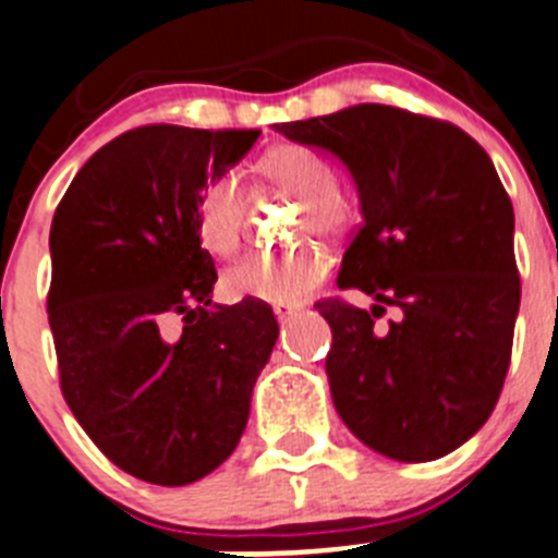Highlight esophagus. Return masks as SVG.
<instances>
[{"instance_id":"obj_1","label":"esophagus","mask_w":558,"mask_h":558,"mask_svg":"<svg viewBox=\"0 0 558 558\" xmlns=\"http://www.w3.org/2000/svg\"><path fill=\"white\" fill-rule=\"evenodd\" d=\"M293 313H299V306L295 304H274V315L279 320H288Z\"/></svg>"}]
</instances>
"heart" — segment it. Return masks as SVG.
<instances>
[{
  "mask_svg": "<svg viewBox=\"0 0 558 558\" xmlns=\"http://www.w3.org/2000/svg\"><path fill=\"white\" fill-rule=\"evenodd\" d=\"M257 171L276 187L301 198L299 234L335 238L351 221L349 193L335 185V168L320 151L282 143L265 151L257 160ZM193 227L202 248L216 257L238 252L243 232V193L232 173L209 177L193 202ZM326 276V257L301 245L282 254L252 252L223 270V290L232 299H257L270 304H295Z\"/></svg>",
  "mask_w": 558,
  "mask_h": 558,
  "instance_id": "b5f03b06",
  "label": "heart"
}]
</instances>
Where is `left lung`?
<instances>
[{"mask_svg": "<svg viewBox=\"0 0 558 558\" xmlns=\"http://www.w3.org/2000/svg\"><path fill=\"white\" fill-rule=\"evenodd\" d=\"M276 130L335 151L360 191L362 223L337 288L376 304H315L331 326L337 415L398 462L457 451L498 403L520 310L514 209L493 160L459 126L390 105ZM385 305L399 320L376 327Z\"/></svg>", "mask_w": 558, "mask_h": 558, "instance_id": "obj_1", "label": "left lung"}]
</instances>
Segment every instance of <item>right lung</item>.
Masks as SVG:
<instances>
[{
	"label": "right lung",
	"instance_id": "add662e5",
	"mask_svg": "<svg viewBox=\"0 0 558 558\" xmlns=\"http://www.w3.org/2000/svg\"><path fill=\"white\" fill-rule=\"evenodd\" d=\"M257 137L137 126L101 146L54 209L46 313L60 390L96 448L141 482L213 473L274 351L265 301L213 304L216 265L193 227L198 187Z\"/></svg>",
	"mask_w": 558,
	"mask_h": 558
}]
</instances>
